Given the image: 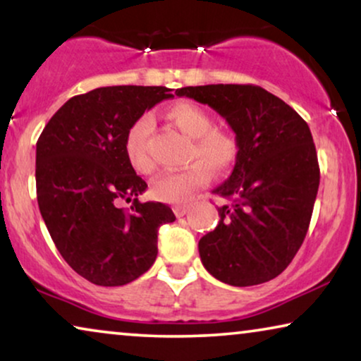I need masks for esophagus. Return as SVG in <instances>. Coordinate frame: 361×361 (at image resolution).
Here are the masks:
<instances>
[{"mask_svg":"<svg viewBox=\"0 0 361 361\" xmlns=\"http://www.w3.org/2000/svg\"><path fill=\"white\" fill-rule=\"evenodd\" d=\"M189 210H190L189 205H176V207H174V214H176V216H184Z\"/></svg>","mask_w":361,"mask_h":361,"instance_id":"1","label":"esophagus"}]
</instances>
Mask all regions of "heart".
<instances>
[{
	"label": "heart",
	"mask_w": 361,
	"mask_h": 361,
	"mask_svg": "<svg viewBox=\"0 0 361 361\" xmlns=\"http://www.w3.org/2000/svg\"><path fill=\"white\" fill-rule=\"evenodd\" d=\"M164 118L176 126L192 145L187 152L184 169L164 172L151 184V195L166 204H185L197 190L210 179V171L221 174L235 164L240 154V142L230 131L215 128L214 116L197 103L182 100L169 105L164 110ZM154 131V121L149 115H141L131 123L125 135L126 159L140 174H149L152 159L149 156V140Z\"/></svg>",
	"instance_id": "1"
}]
</instances>
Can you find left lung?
<instances>
[{
	"label": "left lung",
	"instance_id": "1",
	"mask_svg": "<svg viewBox=\"0 0 361 361\" xmlns=\"http://www.w3.org/2000/svg\"><path fill=\"white\" fill-rule=\"evenodd\" d=\"M214 108L240 142L233 172L214 194L228 199L216 228L199 241L205 269L230 286H256L288 268L307 235L320 169L298 111L258 85L177 88Z\"/></svg>",
	"mask_w": 361,
	"mask_h": 361
}]
</instances>
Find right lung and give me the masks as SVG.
Segmentation results:
<instances>
[{"instance_id": "1", "label": "right lung", "mask_w": 361, "mask_h": 361, "mask_svg": "<svg viewBox=\"0 0 361 361\" xmlns=\"http://www.w3.org/2000/svg\"><path fill=\"white\" fill-rule=\"evenodd\" d=\"M166 87H102L72 97L36 145L39 210L59 253L97 286H123L156 261L157 231L176 220L161 202L141 204L147 184L126 159L136 118L174 95ZM121 200L133 201L130 211Z\"/></svg>"}]
</instances>
